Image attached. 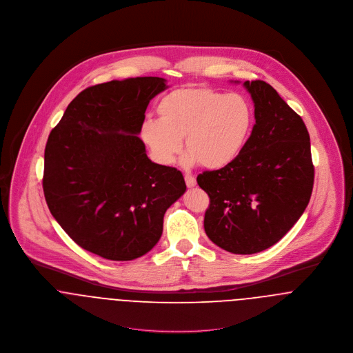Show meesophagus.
I'll list each match as a JSON object with an SVG mask.
<instances>
[{
    "label": "esophagus",
    "instance_id": "34e87169",
    "mask_svg": "<svg viewBox=\"0 0 353 353\" xmlns=\"http://www.w3.org/2000/svg\"><path fill=\"white\" fill-rule=\"evenodd\" d=\"M185 182H186V186L188 188H194L196 186V178L193 176V175H189V174H186L185 175Z\"/></svg>",
    "mask_w": 353,
    "mask_h": 353
}]
</instances>
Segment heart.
<instances>
[{
  "instance_id": "obj_1",
  "label": "heart",
  "mask_w": 353,
  "mask_h": 353,
  "mask_svg": "<svg viewBox=\"0 0 353 353\" xmlns=\"http://www.w3.org/2000/svg\"><path fill=\"white\" fill-rule=\"evenodd\" d=\"M159 121H147L141 139L152 157L163 165L175 161L185 140L188 163L219 170L243 150L252 126V108L238 94L209 87H183L171 91L157 104Z\"/></svg>"
}]
</instances>
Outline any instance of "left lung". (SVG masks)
Segmentation results:
<instances>
[{
  "mask_svg": "<svg viewBox=\"0 0 353 353\" xmlns=\"http://www.w3.org/2000/svg\"><path fill=\"white\" fill-rule=\"evenodd\" d=\"M255 125L228 165L203 171L197 183L209 196L208 238L234 254H254L277 243L299 220L314 186L310 134L277 91L262 80L245 81Z\"/></svg>",
  "mask_w": 353,
  "mask_h": 353,
  "instance_id": "8db88e82",
  "label": "left lung"
}]
</instances>
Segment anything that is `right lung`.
I'll return each instance as SVG.
<instances>
[{
	"label": "right lung",
	"mask_w": 353,
	"mask_h": 353,
	"mask_svg": "<svg viewBox=\"0 0 353 353\" xmlns=\"http://www.w3.org/2000/svg\"><path fill=\"white\" fill-rule=\"evenodd\" d=\"M161 77L112 80L81 91L51 130L43 193L51 214L84 250L130 261L151 250L165 210L186 190L175 167L151 161L141 132Z\"/></svg>",
	"instance_id": "right-lung-1"
}]
</instances>
